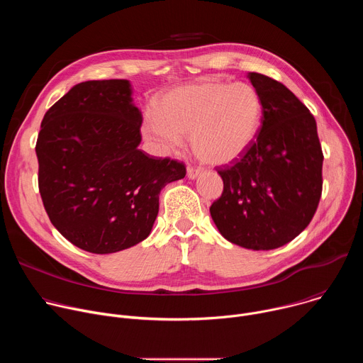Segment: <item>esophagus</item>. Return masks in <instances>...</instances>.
Wrapping results in <instances>:
<instances>
[{
	"instance_id": "1",
	"label": "esophagus",
	"mask_w": 363,
	"mask_h": 363,
	"mask_svg": "<svg viewBox=\"0 0 363 363\" xmlns=\"http://www.w3.org/2000/svg\"><path fill=\"white\" fill-rule=\"evenodd\" d=\"M202 174V169L201 168H195V167H188V171H186V175L188 178L191 179H195L196 177H199Z\"/></svg>"
}]
</instances>
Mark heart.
<instances>
[{"instance_id": "b5f03b06", "label": "heart", "mask_w": 363, "mask_h": 363, "mask_svg": "<svg viewBox=\"0 0 363 363\" xmlns=\"http://www.w3.org/2000/svg\"><path fill=\"white\" fill-rule=\"evenodd\" d=\"M263 116V103L247 83L201 80L162 94L157 112H149L142 133L158 155L177 152L191 135L196 157L227 165L251 146Z\"/></svg>"}]
</instances>
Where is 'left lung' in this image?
<instances>
[{
    "mask_svg": "<svg viewBox=\"0 0 363 363\" xmlns=\"http://www.w3.org/2000/svg\"><path fill=\"white\" fill-rule=\"evenodd\" d=\"M263 103L262 128L231 167L210 213L221 235L250 250H273L312 221L322 196L323 152L313 115L280 82L248 73Z\"/></svg>",
    "mask_w": 363,
    "mask_h": 363,
    "instance_id": "1",
    "label": "left lung"
}]
</instances>
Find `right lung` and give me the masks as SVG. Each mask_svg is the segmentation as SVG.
Returning <instances> with one entry per match:
<instances>
[{
  "mask_svg": "<svg viewBox=\"0 0 363 363\" xmlns=\"http://www.w3.org/2000/svg\"><path fill=\"white\" fill-rule=\"evenodd\" d=\"M128 80H90L51 106L35 143L38 189L57 231L76 247L111 254L143 241L160 192L184 162L138 149L142 115Z\"/></svg>",
  "mask_w": 363,
  "mask_h": 363,
  "instance_id": "1",
  "label": "right lung"
}]
</instances>
